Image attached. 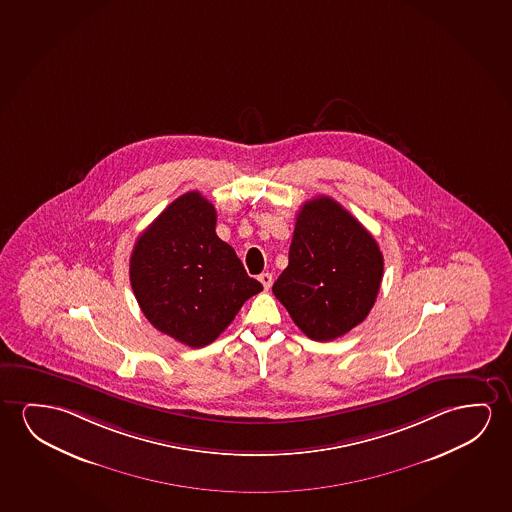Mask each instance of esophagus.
Wrapping results in <instances>:
<instances>
[{
    "label": "esophagus",
    "instance_id": "esophagus-1",
    "mask_svg": "<svg viewBox=\"0 0 512 512\" xmlns=\"http://www.w3.org/2000/svg\"><path fill=\"white\" fill-rule=\"evenodd\" d=\"M259 280L260 283L264 285V289H271V285H273V275H271V273H262V275L259 276Z\"/></svg>",
    "mask_w": 512,
    "mask_h": 512
}]
</instances>
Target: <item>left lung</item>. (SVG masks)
I'll return each mask as SVG.
<instances>
[{"label": "left lung", "instance_id": "8db88e82", "mask_svg": "<svg viewBox=\"0 0 512 512\" xmlns=\"http://www.w3.org/2000/svg\"><path fill=\"white\" fill-rule=\"evenodd\" d=\"M384 257L375 237L331 197L306 200L276 299L308 338L331 341L361 324L377 299Z\"/></svg>", "mask_w": 512, "mask_h": 512}]
</instances>
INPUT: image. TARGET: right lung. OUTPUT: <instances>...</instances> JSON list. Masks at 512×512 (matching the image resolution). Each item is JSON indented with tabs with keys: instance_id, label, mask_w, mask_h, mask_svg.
<instances>
[{
	"instance_id": "add662e5",
	"label": "right lung",
	"mask_w": 512,
	"mask_h": 512,
	"mask_svg": "<svg viewBox=\"0 0 512 512\" xmlns=\"http://www.w3.org/2000/svg\"><path fill=\"white\" fill-rule=\"evenodd\" d=\"M215 229V206L188 192L142 232L130 257V283L146 319L192 349L213 343L262 290Z\"/></svg>"
}]
</instances>
